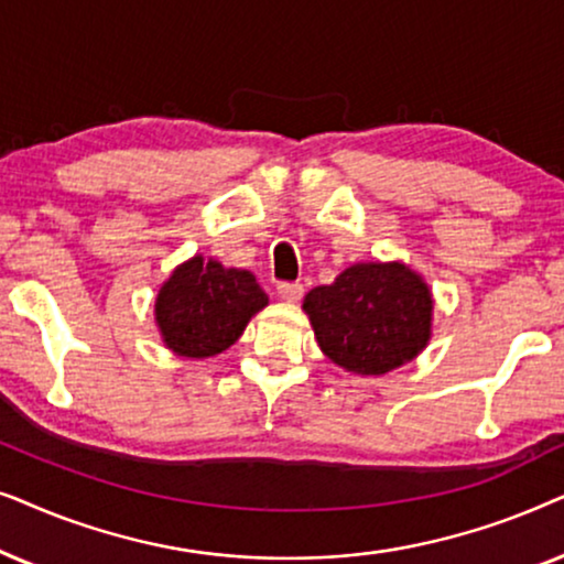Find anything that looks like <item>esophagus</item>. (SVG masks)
Wrapping results in <instances>:
<instances>
[{"mask_svg":"<svg viewBox=\"0 0 564 564\" xmlns=\"http://www.w3.org/2000/svg\"><path fill=\"white\" fill-rule=\"evenodd\" d=\"M278 294H281V299H286V302H299L304 296V286L299 281H283L278 283Z\"/></svg>","mask_w":564,"mask_h":564,"instance_id":"esophagus-1","label":"esophagus"}]
</instances>
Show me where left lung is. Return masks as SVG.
Segmentation results:
<instances>
[{"label": "left lung", "mask_w": 564, "mask_h": 564, "mask_svg": "<svg viewBox=\"0 0 564 564\" xmlns=\"http://www.w3.org/2000/svg\"><path fill=\"white\" fill-rule=\"evenodd\" d=\"M304 312L319 348L352 373H387L408 364L431 337V291L400 262H360L333 286L312 289Z\"/></svg>", "instance_id": "obj_1"}]
</instances>
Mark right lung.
<instances>
[{
  "mask_svg": "<svg viewBox=\"0 0 564 564\" xmlns=\"http://www.w3.org/2000/svg\"><path fill=\"white\" fill-rule=\"evenodd\" d=\"M265 304L252 273L193 258L160 289L154 312L167 348L185 358H208L235 345Z\"/></svg>",
  "mask_w": 564,
  "mask_h": 564,
  "instance_id": "right-lung-1",
  "label": "right lung"
}]
</instances>
